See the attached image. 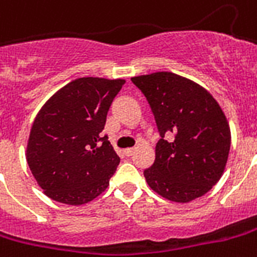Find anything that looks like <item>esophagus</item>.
<instances>
[{"instance_id": "1", "label": "esophagus", "mask_w": 257, "mask_h": 257, "mask_svg": "<svg viewBox=\"0 0 257 257\" xmlns=\"http://www.w3.org/2000/svg\"><path fill=\"white\" fill-rule=\"evenodd\" d=\"M124 154L125 156H132V155L135 154V150H133V148H128V150L124 151Z\"/></svg>"}]
</instances>
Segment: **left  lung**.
Masks as SVG:
<instances>
[{"instance_id":"8db88e82","label":"left lung","mask_w":257,"mask_h":257,"mask_svg":"<svg viewBox=\"0 0 257 257\" xmlns=\"http://www.w3.org/2000/svg\"><path fill=\"white\" fill-rule=\"evenodd\" d=\"M132 82L150 103L160 135L154 164L144 170L147 183L174 202L202 197L220 181L230 150L222 109L202 86L174 72L133 76Z\"/></svg>"}]
</instances>
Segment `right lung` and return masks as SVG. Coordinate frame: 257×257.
Segmentation results:
<instances>
[{
	"mask_svg": "<svg viewBox=\"0 0 257 257\" xmlns=\"http://www.w3.org/2000/svg\"><path fill=\"white\" fill-rule=\"evenodd\" d=\"M124 83V79L78 78L55 93L37 113L27 162L51 199L83 205L106 190L120 158L101 132Z\"/></svg>",
	"mask_w": 257,
	"mask_h": 257,
	"instance_id": "obj_1",
	"label": "right lung"
}]
</instances>
